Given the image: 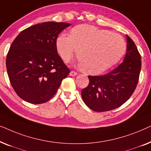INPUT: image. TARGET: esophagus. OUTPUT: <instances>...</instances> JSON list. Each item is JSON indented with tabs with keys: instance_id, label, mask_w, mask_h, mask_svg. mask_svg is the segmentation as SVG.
Wrapping results in <instances>:
<instances>
[{
	"instance_id": "1",
	"label": "esophagus",
	"mask_w": 151,
	"mask_h": 151,
	"mask_svg": "<svg viewBox=\"0 0 151 151\" xmlns=\"http://www.w3.org/2000/svg\"><path fill=\"white\" fill-rule=\"evenodd\" d=\"M69 75L71 76H76L78 75V73H77V72H76L74 71H71V72H70Z\"/></svg>"
}]
</instances>
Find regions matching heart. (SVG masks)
I'll list each match as a JSON object with an SVG mask.
<instances>
[{"instance_id": "b5f03b06", "label": "heart", "mask_w": 151, "mask_h": 151, "mask_svg": "<svg viewBox=\"0 0 151 151\" xmlns=\"http://www.w3.org/2000/svg\"><path fill=\"white\" fill-rule=\"evenodd\" d=\"M58 53L69 62L76 49L78 65L91 74L102 73L114 65L126 50V42L119 35L95 26L80 24L71 29L69 36L61 34L55 41Z\"/></svg>"}]
</instances>
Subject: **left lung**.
<instances>
[{
	"instance_id": "8db88e82",
	"label": "left lung",
	"mask_w": 151,
	"mask_h": 151,
	"mask_svg": "<svg viewBox=\"0 0 151 151\" xmlns=\"http://www.w3.org/2000/svg\"><path fill=\"white\" fill-rule=\"evenodd\" d=\"M124 60L109 73L88 76L89 84L82 90V98L88 108L97 112L120 106L133 93L141 71V55L133 40L127 35Z\"/></svg>"
}]
</instances>
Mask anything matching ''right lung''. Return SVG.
Returning <instances> with one entry per match:
<instances>
[{"mask_svg": "<svg viewBox=\"0 0 151 151\" xmlns=\"http://www.w3.org/2000/svg\"><path fill=\"white\" fill-rule=\"evenodd\" d=\"M67 22H45L22 31L13 41L6 58L12 87L32 104H42L53 97L70 70L58 54L55 41Z\"/></svg>", "mask_w": 151, "mask_h": 151, "instance_id": "obj_1", "label": "right lung"}]
</instances>
